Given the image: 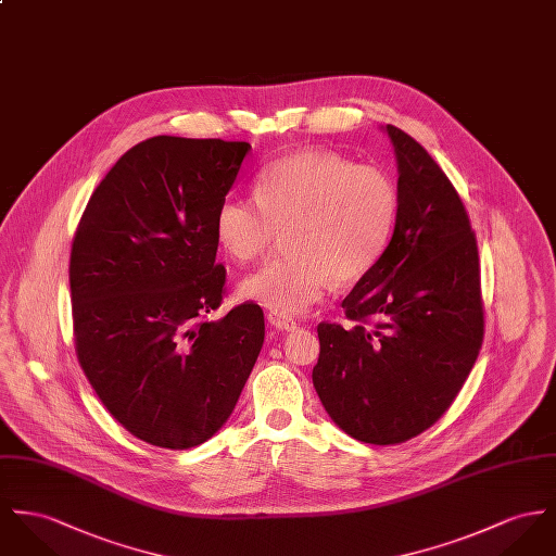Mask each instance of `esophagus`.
<instances>
[{"label": "esophagus", "instance_id": "1", "mask_svg": "<svg viewBox=\"0 0 556 556\" xmlns=\"http://www.w3.org/2000/svg\"><path fill=\"white\" fill-rule=\"evenodd\" d=\"M266 319H268V324H270L273 328H277V330L292 332V330H296V328H299V321H296V319H292V317H288V315L273 313V311L266 315Z\"/></svg>", "mask_w": 556, "mask_h": 556}]
</instances>
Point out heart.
<instances>
[{"label": "heart", "mask_w": 556, "mask_h": 556, "mask_svg": "<svg viewBox=\"0 0 556 556\" xmlns=\"http://www.w3.org/2000/svg\"><path fill=\"white\" fill-rule=\"evenodd\" d=\"M256 199L226 197L215 237L239 264L264 256L277 232L286 254L252 277L239 294L279 315H299L351 283L383 256L397 217V188L379 167L353 165L328 150H302L266 165Z\"/></svg>", "instance_id": "heart-1"}]
</instances>
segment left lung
I'll return each instance as SVG.
<instances>
[{
    "label": "left lung",
    "instance_id": "left-lung-1",
    "mask_svg": "<svg viewBox=\"0 0 556 556\" xmlns=\"http://www.w3.org/2000/svg\"><path fill=\"white\" fill-rule=\"evenodd\" d=\"M397 159V217L379 262L321 321L315 391L366 444H400L455 402L484 339L478 245L466 205L428 150L387 125Z\"/></svg>",
    "mask_w": 556,
    "mask_h": 556
}]
</instances>
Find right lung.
Wrapping results in <instances>:
<instances>
[{"mask_svg":"<svg viewBox=\"0 0 556 556\" xmlns=\"http://www.w3.org/2000/svg\"><path fill=\"white\" fill-rule=\"evenodd\" d=\"M248 141L159 135L125 152L86 203L70 257L80 368L135 438L172 451L226 424L264 342L256 302L226 294L215 214Z\"/></svg>","mask_w":556,"mask_h":556,"instance_id":"1","label":"right lung"}]
</instances>
